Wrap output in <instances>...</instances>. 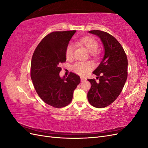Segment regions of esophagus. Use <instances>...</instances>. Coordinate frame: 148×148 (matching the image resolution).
I'll return each mask as SVG.
<instances>
[{"instance_id":"esophagus-1","label":"esophagus","mask_w":148,"mask_h":148,"mask_svg":"<svg viewBox=\"0 0 148 148\" xmlns=\"http://www.w3.org/2000/svg\"><path fill=\"white\" fill-rule=\"evenodd\" d=\"M86 78H84V77H81V82H83V81H84V80H86Z\"/></svg>"}]
</instances>
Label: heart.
I'll use <instances>...</instances> for the list:
<instances>
[{"label": "heart", "mask_w": 148, "mask_h": 148, "mask_svg": "<svg viewBox=\"0 0 148 148\" xmlns=\"http://www.w3.org/2000/svg\"><path fill=\"white\" fill-rule=\"evenodd\" d=\"M78 45L84 47L86 50L90 52L94 57H97L99 55V51L97 49L99 47L97 41L91 36H86L80 39L77 41ZM73 53V47L71 44L67 45L65 50V56L66 59H70L72 58ZM92 65L89 62H77L72 66V69L76 73L80 75H84L92 69Z\"/></svg>", "instance_id": "1"}]
</instances>
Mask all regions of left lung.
Masks as SVG:
<instances>
[{
  "label": "left lung",
  "mask_w": 148,
  "mask_h": 148,
  "mask_svg": "<svg viewBox=\"0 0 148 148\" xmlns=\"http://www.w3.org/2000/svg\"><path fill=\"white\" fill-rule=\"evenodd\" d=\"M89 33L101 38L105 53L101 64L93 71L99 82L88 79L91 85L88 99L92 106L104 108L111 104L122 91L128 76V59L122 45L113 36L99 30Z\"/></svg>",
  "instance_id": "1"
}]
</instances>
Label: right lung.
Segmentation results:
<instances>
[{
  "instance_id": "right-lung-1",
  "label": "right lung",
  "mask_w": 148,
  "mask_h": 148,
  "mask_svg": "<svg viewBox=\"0 0 148 148\" xmlns=\"http://www.w3.org/2000/svg\"><path fill=\"white\" fill-rule=\"evenodd\" d=\"M75 30L53 31L39 42L33 53L31 63V78L36 91L47 104L56 108L68 106L80 77L70 72L61 78L59 64L66 62L65 50Z\"/></svg>"
}]
</instances>
